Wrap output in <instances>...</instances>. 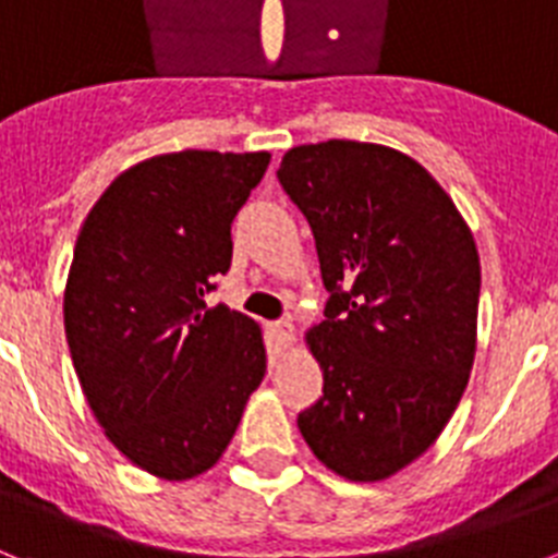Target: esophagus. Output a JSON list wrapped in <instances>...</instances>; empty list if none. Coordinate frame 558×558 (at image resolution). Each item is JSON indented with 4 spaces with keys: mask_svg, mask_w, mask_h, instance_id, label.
I'll use <instances>...</instances> for the list:
<instances>
[{
    "mask_svg": "<svg viewBox=\"0 0 558 558\" xmlns=\"http://www.w3.org/2000/svg\"><path fill=\"white\" fill-rule=\"evenodd\" d=\"M269 335L278 340L280 345L292 343L294 337V326L289 320H278V323H269Z\"/></svg>",
    "mask_w": 558,
    "mask_h": 558,
    "instance_id": "34e87169",
    "label": "esophagus"
}]
</instances>
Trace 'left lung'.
Returning <instances> with one entry per match:
<instances>
[{"label":"left lung","mask_w":558,"mask_h":558,"mask_svg":"<svg viewBox=\"0 0 558 558\" xmlns=\"http://www.w3.org/2000/svg\"><path fill=\"white\" fill-rule=\"evenodd\" d=\"M278 181L306 215L329 292L306 335L323 397L298 428L335 474L386 480L428 451L468 386L474 235L428 170L383 144H303Z\"/></svg>","instance_id":"obj_1"}]
</instances>
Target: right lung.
I'll return each mask as SVG.
<instances>
[{
	"label": "right lung",
	"mask_w": 558,
	"mask_h": 558,
	"mask_svg": "<svg viewBox=\"0 0 558 558\" xmlns=\"http://www.w3.org/2000/svg\"><path fill=\"white\" fill-rule=\"evenodd\" d=\"M269 153L184 149L121 172L78 232L64 331L107 439L161 480L221 460L266 374L252 317L207 306Z\"/></svg>",
	"instance_id": "add662e5"
}]
</instances>
